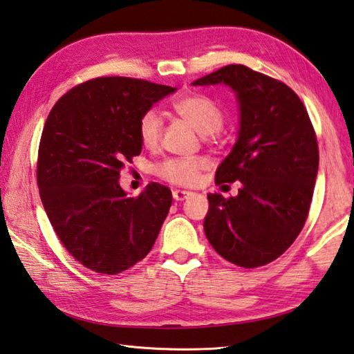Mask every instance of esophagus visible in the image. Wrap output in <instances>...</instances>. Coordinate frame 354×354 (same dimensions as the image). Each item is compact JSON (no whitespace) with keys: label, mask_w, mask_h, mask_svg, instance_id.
Here are the masks:
<instances>
[{"label":"esophagus","mask_w":354,"mask_h":354,"mask_svg":"<svg viewBox=\"0 0 354 354\" xmlns=\"http://www.w3.org/2000/svg\"><path fill=\"white\" fill-rule=\"evenodd\" d=\"M189 196V192H185V190H173V199H175V201H184L185 198Z\"/></svg>","instance_id":"34e87169"}]
</instances>
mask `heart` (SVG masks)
Listing matches in <instances>:
<instances>
[{"instance_id":"heart-1","label":"heart","mask_w":354,"mask_h":354,"mask_svg":"<svg viewBox=\"0 0 354 354\" xmlns=\"http://www.w3.org/2000/svg\"><path fill=\"white\" fill-rule=\"evenodd\" d=\"M173 111L179 118L195 128L198 133L214 134L218 133L224 125V113L214 99L199 93H189L179 95L171 104ZM138 138L145 149H156L162 138V120L155 110H149L140 114L138 120ZM207 167L204 158L195 159H169L159 164L155 171L164 181L189 187L196 184L201 173Z\"/></svg>"}]
</instances>
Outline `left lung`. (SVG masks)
I'll use <instances>...</instances> for the list:
<instances>
[{
	"label": "left lung",
	"instance_id": "1",
	"mask_svg": "<svg viewBox=\"0 0 354 354\" xmlns=\"http://www.w3.org/2000/svg\"><path fill=\"white\" fill-rule=\"evenodd\" d=\"M226 83L240 104V134L215 184L241 183L239 195L209 194L204 232L236 266H265L297 239L310 212L319 145L304 102L283 82L227 65L194 82Z\"/></svg>",
	"mask_w": 354,
	"mask_h": 354
}]
</instances>
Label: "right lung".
I'll use <instances>...</instances> for the list:
<instances>
[{"label":"right lung","mask_w":354,"mask_h":354,"mask_svg":"<svg viewBox=\"0 0 354 354\" xmlns=\"http://www.w3.org/2000/svg\"><path fill=\"white\" fill-rule=\"evenodd\" d=\"M173 91L130 77H97L69 89L48 115L37 160L41 203L63 246L91 271L124 272L158 239L170 189L150 183L128 198L118 181L142 150L140 114Z\"/></svg>","instance_id":"obj_1"}]
</instances>
